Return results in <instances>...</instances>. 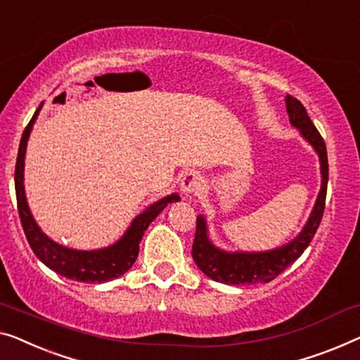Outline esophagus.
<instances>
[{"label":"esophagus","mask_w":360,"mask_h":360,"mask_svg":"<svg viewBox=\"0 0 360 360\" xmlns=\"http://www.w3.org/2000/svg\"><path fill=\"white\" fill-rule=\"evenodd\" d=\"M202 185V176L198 174V172H186V174L181 176V181H180V188L181 193L186 196H191L195 195V193L201 188Z\"/></svg>","instance_id":"1"}]
</instances>
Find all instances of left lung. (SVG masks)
<instances>
[{"label":"left lung","instance_id":"obj_1","mask_svg":"<svg viewBox=\"0 0 360 360\" xmlns=\"http://www.w3.org/2000/svg\"><path fill=\"white\" fill-rule=\"evenodd\" d=\"M285 105H288V115L290 123L300 129L302 136L314 146L320 155L321 164V190L319 200L315 202L314 211L305 224L304 231L297 236L292 242L284 247L271 250L263 253H227L216 248L207 238L205 217H196V232L193 240L191 255L196 266L205 273L207 278L217 281V283L238 285V284H258L269 283L283 273V271L292 264L297 258L304 253L309 247L311 238L319 229L323 211H325L326 201V186H328V155L326 146L321 134L315 124L311 123L310 117L307 115L305 107L300 101L292 96H285Z\"/></svg>","mask_w":360,"mask_h":360}]
</instances>
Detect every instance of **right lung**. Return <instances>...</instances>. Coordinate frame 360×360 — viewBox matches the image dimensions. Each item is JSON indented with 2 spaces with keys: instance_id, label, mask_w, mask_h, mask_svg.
Returning a JSON list of instances; mask_svg holds the SVG:
<instances>
[{
  "instance_id": "add662e5",
  "label": "right lung",
  "mask_w": 360,
  "mask_h": 360,
  "mask_svg": "<svg viewBox=\"0 0 360 360\" xmlns=\"http://www.w3.org/2000/svg\"><path fill=\"white\" fill-rule=\"evenodd\" d=\"M44 103V102H41ZM41 103L34 113L27 127H25L22 138H20L18 160H15L14 170V185H15V198H18V211L22 224L24 233L27 237V242L34 253L41 263L46 264L55 273L65 276L68 279L79 281V283H107V281L117 279L120 276L127 273L136 262L139 253V242L144 236L146 229L149 224L159 216V212L172 201H179V195L165 196L162 200L154 202L148 210L131 222V226L127 233L120 240L108 248L92 250V252H79V250H71L61 245L55 243L40 231L35 224L32 214H30L27 201H25L24 193V158H25V146L32 129V124L37 118Z\"/></svg>"
}]
</instances>
